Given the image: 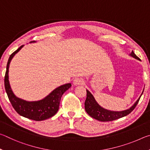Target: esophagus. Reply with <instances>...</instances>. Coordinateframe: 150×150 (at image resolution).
<instances>
[{"label": "esophagus", "mask_w": 150, "mask_h": 150, "mask_svg": "<svg viewBox=\"0 0 150 150\" xmlns=\"http://www.w3.org/2000/svg\"><path fill=\"white\" fill-rule=\"evenodd\" d=\"M73 83V85L75 86L81 85H83V83H84V81H83L82 79L77 78V79H74Z\"/></svg>", "instance_id": "esophagus-1"}]
</instances>
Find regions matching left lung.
Listing matches in <instances>:
<instances>
[{
    "label": "left lung",
    "mask_w": 150,
    "mask_h": 150,
    "mask_svg": "<svg viewBox=\"0 0 150 150\" xmlns=\"http://www.w3.org/2000/svg\"><path fill=\"white\" fill-rule=\"evenodd\" d=\"M130 55L136 59L140 60L138 56H136V55L134 54L133 51H132ZM144 90L142 91L140 96L136 100V102L130 108L122 111H111L101 107L96 102L92 94L87 90V98H86L85 102V109L88 115L97 120L101 122H107L117 120L118 118H120L129 115L136 108V105H138L139 102V98H140L141 96L143 94Z\"/></svg>",
    "instance_id": "8db88e82"
}]
</instances>
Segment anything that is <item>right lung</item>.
Segmentation results:
<instances>
[{
  "label": "right lung",
  "instance_id": "1",
  "mask_svg": "<svg viewBox=\"0 0 150 150\" xmlns=\"http://www.w3.org/2000/svg\"><path fill=\"white\" fill-rule=\"evenodd\" d=\"M35 42V41L30 43ZM24 46L21 45L18 49L11 55L6 65V71L4 77V87L9 100L14 110L20 115L25 118L35 121L46 120L54 116L59 110L61 98L66 91L71 87V83H67L60 86L50 93L42 100L37 101H26L21 99L14 95L11 89L8 80V69L10 63L15 54H17Z\"/></svg>",
  "mask_w": 150,
  "mask_h": 150
}]
</instances>
